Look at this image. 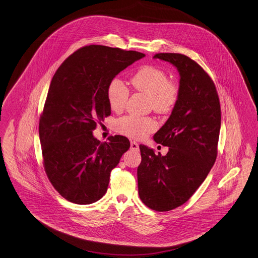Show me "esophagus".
Returning <instances> with one entry per match:
<instances>
[{"label": "esophagus", "mask_w": 258, "mask_h": 258, "mask_svg": "<svg viewBox=\"0 0 258 258\" xmlns=\"http://www.w3.org/2000/svg\"><path fill=\"white\" fill-rule=\"evenodd\" d=\"M131 149H133V150H139V143L136 142V141H132V142H131Z\"/></svg>", "instance_id": "1"}]
</instances>
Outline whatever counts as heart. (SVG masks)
Masks as SVG:
<instances>
[{"instance_id": "b5f03b06", "label": "heart", "mask_w": 258, "mask_h": 258, "mask_svg": "<svg viewBox=\"0 0 258 258\" xmlns=\"http://www.w3.org/2000/svg\"><path fill=\"white\" fill-rule=\"evenodd\" d=\"M133 87L150 99V107L158 114H168L178 103L179 87L178 83L169 80L167 73L155 66H144L132 78ZM130 96L126 85L119 80L113 79L107 88V100L112 111L120 112L125 107ZM119 134L133 139H144L154 132L157 123L149 117L138 118L126 116L116 123Z\"/></svg>"}]
</instances>
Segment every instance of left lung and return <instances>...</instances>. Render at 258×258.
Returning a JSON list of instances; mask_svg holds the SVG:
<instances>
[{
    "label": "left lung",
    "mask_w": 258,
    "mask_h": 258,
    "mask_svg": "<svg viewBox=\"0 0 258 258\" xmlns=\"http://www.w3.org/2000/svg\"><path fill=\"white\" fill-rule=\"evenodd\" d=\"M179 73V96L170 118L154 136L169 147L165 156L139 145V198L150 209L170 211L185 203L217 158L221 107L215 84L194 59L177 53L154 56Z\"/></svg>",
    "instance_id": "left-lung-1"
}]
</instances>
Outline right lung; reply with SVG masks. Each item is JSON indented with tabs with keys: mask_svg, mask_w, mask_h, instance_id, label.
<instances>
[{
	"mask_svg": "<svg viewBox=\"0 0 258 258\" xmlns=\"http://www.w3.org/2000/svg\"><path fill=\"white\" fill-rule=\"evenodd\" d=\"M144 56L89 45L68 57L55 73L40 116L39 138L46 175L63 199L90 204L106 194L111 171L131 143L122 136L101 142L92 132L111 115L110 81Z\"/></svg>",
	"mask_w": 258,
	"mask_h": 258,
	"instance_id": "right-lung-1",
	"label": "right lung"
}]
</instances>
